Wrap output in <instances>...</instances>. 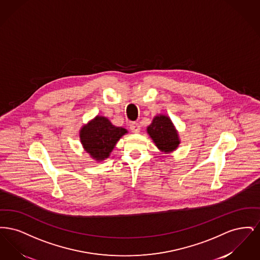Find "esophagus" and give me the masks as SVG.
Listing matches in <instances>:
<instances>
[{"mask_svg":"<svg viewBox=\"0 0 260 260\" xmlns=\"http://www.w3.org/2000/svg\"><path fill=\"white\" fill-rule=\"evenodd\" d=\"M129 128H131V131H132L133 133L138 134V133L140 132V124H138V123H136V122H134V123H132L131 125H129Z\"/></svg>","mask_w":260,"mask_h":260,"instance_id":"obj_1","label":"esophagus"}]
</instances>
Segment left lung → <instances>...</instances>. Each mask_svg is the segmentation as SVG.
Returning <instances> with one entry per match:
<instances>
[{
    "instance_id": "1",
    "label": "left lung",
    "mask_w": 260,
    "mask_h": 260,
    "mask_svg": "<svg viewBox=\"0 0 260 260\" xmlns=\"http://www.w3.org/2000/svg\"><path fill=\"white\" fill-rule=\"evenodd\" d=\"M147 133L156 146L164 152H171L177 148L179 139L172 121L169 117L160 115L154 118L147 127Z\"/></svg>"
}]
</instances>
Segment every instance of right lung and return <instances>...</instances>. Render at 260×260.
Listing matches in <instances>:
<instances>
[{
    "label": "right lung",
    "mask_w": 260,
    "mask_h": 260,
    "mask_svg": "<svg viewBox=\"0 0 260 260\" xmlns=\"http://www.w3.org/2000/svg\"><path fill=\"white\" fill-rule=\"evenodd\" d=\"M126 134V129L115 126L104 117H96L80 134L81 142L88 154L98 161L108 158L117 141Z\"/></svg>",
    "instance_id": "obj_1"
}]
</instances>
